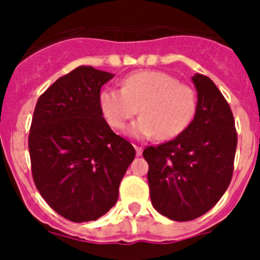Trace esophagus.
I'll list each match as a JSON object with an SVG mask.
<instances>
[{"mask_svg": "<svg viewBox=\"0 0 260 260\" xmlns=\"http://www.w3.org/2000/svg\"><path fill=\"white\" fill-rule=\"evenodd\" d=\"M135 148H136V154H137V156H141V154H142V152H143L142 147L135 145Z\"/></svg>", "mask_w": 260, "mask_h": 260, "instance_id": "1", "label": "esophagus"}]
</instances>
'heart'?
<instances>
[{
    "mask_svg": "<svg viewBox=\"0 0 260 260\" xmlns=\"http://www.w3.org/2000/svg\"><path fill=\"white\" fill-rule=\"evenodd\" d=\"M99 107L114 129H123L141 111L142 115L129 128L131 136L172 140L190 127L198 109V98L191 86L181 84L172 75L142 70L124 78L122 89L102 90Z\"/></svg>",
    "mask_w": 260,
    "mask_h": 260,
    "instance_id": "b5f03b06",
    "label": "heart"
}]
</instances>
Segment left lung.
<instances>
[{
    "label": "left lung",
    "mask_w": 260,
    "mask_h": 260,
    "mask_svg": "<svg viewBox=\"0 0 260 260\" xmlns=\"http://www.w3.org/2000/svg\"><path fill=\"white\" fill-rule=\"evenodd\" d=\"M198 109L190 127L143 151L153 208L175 221H188L220 200L234 171L238 135L226 99L210 78L195 74Z\"/></svg>",
    "instance_id": "obj_1"
}]
</instances>
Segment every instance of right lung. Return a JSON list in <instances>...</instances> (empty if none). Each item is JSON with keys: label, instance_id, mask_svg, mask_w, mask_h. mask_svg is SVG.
<instances>
[{"label": "right lung", "instance_id": "right-lung-1", "mask_svg": "<svg viewBox=\"0 0 260 260\" xmlns=\"http://www.w3.org/2000/svg\"><path fill=\"white\" fill-rule=\"evenodd\" d=\"M113 77L78 67L46 89L34 111L28 135L34 182L50 208L70 221L108 212L136 156L99 107L101 88Z\"/></svg>", "mask_w": 260, "mask_h": 260}]
</instances>
